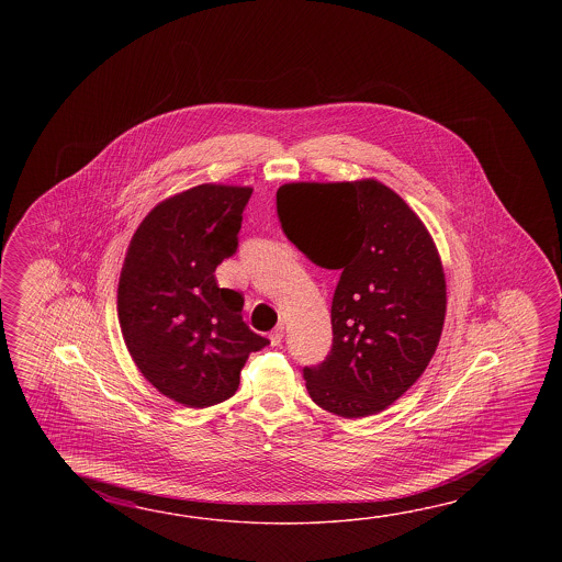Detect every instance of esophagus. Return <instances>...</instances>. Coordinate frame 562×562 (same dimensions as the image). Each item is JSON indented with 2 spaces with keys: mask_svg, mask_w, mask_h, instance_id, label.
Returning a JSON list of instances; mask_svg holds the SVG:
<instances>
[{
  "mask_svg": "<svg viewBox=\"0 0 562 562\" xmlns=\"http://www.w3.org/2000/svg\"><path fill=\"white\" fill-rule=\"evenodd\" d=\"M283 335H285V325H283V323H279L276 329L271 331V335H269L271 346H279V344H281V339H283Z\"/></svg>",
  "mask_w": 562,
  "mask_h": 562,
  "instance_id": "1",
  "label": "esophagus"
}]
</instances>
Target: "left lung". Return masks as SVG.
I'll return each mask as SVG.
<instances>
[{"instance_id":"1","label":"left lung","mask_w":562,"mask_h":562,"mask_svg":"<svg viewBox=\"0 0 562 562\" xmlns=\"http://www.w3.org/2000/svg\"><path fill=\"white\" fill-rule=\"evenodd\" d=\"M277 215L310 261L341 273L331 351L303 368L311 400L349 419L392 406L418 382L442 335L446 279L428 228L373 179L283 184Z\"/></svg>"}]
</instances>
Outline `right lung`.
Returning <instances> with one entry per match:
<instances>
[{"label":"right lung","instance_id":"add662e5","mask_svg":"<svg viewBox=\"0 0 562 562\" xmlns=\"http://www.w3.org/2000/svg\"><path fill=\"white\" fill-rule=\"evenodd\" d=\"M249 187L199 184L156 204L136 228L119 281V322L134 363L160 394L215 406L269 346L243 322V295L216 285L237 252Z\"/></svg>","mask_w":562,"mask_h":562}]
</instances>
